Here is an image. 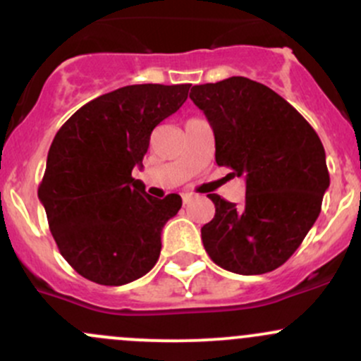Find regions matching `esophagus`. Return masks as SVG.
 <instances>
[{"mask_svg":"<svg viewBox=\"0 0 361 361\" xmlns=\"http://www.w3.org/2000/svg\"><path fill=\"white\" fill-rule=\"evenodd\" d=\"M192 200H195V196H192V195H182V203H184V204L192 203Z\"/></svg>","mask_w":361,"mask_h":361,"instance_id":"34e87169","label":"esophagus"}]
</instances>
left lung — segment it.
Segmentation results:
<instances>
[{
	"label": "left lung",
	"mask_w": 361,
	"mask_h": 361,
	"mask_svg": "<svg viewBox=\"0 0 361 361\" xmlns=\"http://www.w3.org/2000/svg\"><path fill=\"white\" fill-rule=\"evenodd\" d=\"M189 98L215 134L216 165L246 180L241 207L210 195L204 250L228 272H272L303 243L331 184L320 137L282 96L246 77L192 86Z\"/></svg>",
	"instance_id": "1"
}]
</instances>
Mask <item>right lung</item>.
Returning a JSON list of instances; mask_svg holds the SVG:
<instances>
[{
	"label": "right lung",
	"instance_id": "right-lung-1",
	"mask_svg": "<svg viewBox=\"0 0 361 361\" xmlns=\"http://www.w3.org/2000/svg\"><path fill=\"white\" fill-rule=\"evenodd\" d=\"M191 84H135L92 99L58 130L37 189L61 257L102 286L129 284L158 262L161 228L182 200L146 195L142 166L154 127L176 114Z\"/></svg>",
	"mask_w": 361,
	"mask_h": 361
}]
</instances>
